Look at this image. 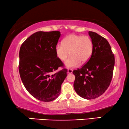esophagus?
I'll use <instances>...</instances> for the list:
<instances>
[{"mask_svg":"<svg viewBox=\"0 0 129 129\" xmlns=\"http://www.w3.org/2000/svg\"><path fill=\"white\" fill-rule=\"evenodd\" d=\"M73 72V70L72 69H68V73L69 74H71V73H72Z\"/></svg>","mask_w":129,"mask_h":129,"instance_id":"obj_1","label":"esophagus"}]
</instances>
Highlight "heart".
Instances as JSON below:
<instances>
[{
    "label": "heart",
    "mask_w": 129,
    "mask_h": 129,
    "mask_svg": "<svg viewBox=\"0 0 129 129\" xmlns=\"http://www.w3.org/2000/svg\"><path fill=\"white\" fill-rule=\"evenodd\" d=\"M93 51V43L88 36L71 34L65 37L62 43H58L55 47V52L57 58L61 61H65L67 68H75L80 62L85 64L90 59Z\"/></svg>",
    "instance_id": "b5f03b06"
}]
</instances>
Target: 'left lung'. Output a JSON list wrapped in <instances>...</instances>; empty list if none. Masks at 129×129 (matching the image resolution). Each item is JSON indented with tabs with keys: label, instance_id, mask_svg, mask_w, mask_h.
<instances>
[{
	"label": "left lung",
	"instance_id": "1",
	"mask_svg": "<svg viewBox=\"0 0 129 129\" xmlns=\"http://www.w3.org/2000/svg\"><path fill=\"white\" fill-rule=\"evenodd\" d=\"M89 35L93 43L90 59L81 68L75 70L74 89L80 97L94 99L105 93L110 84L114 67V55L105 38L94 32Z\"/></svg>",
	"mask_w": 129,
	"mask_h": 129
}]
</instances>
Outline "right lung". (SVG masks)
<instances>
[{
    "instance_id": "obj_1",
    "label": "right lung",
    "mask_w": 129,
    "mask_h": 129,
    "mask_svg": "<svg viewBox=\"0 0 129 129\" xmlns=\"http://www.w3.org/2000/svg\"><path fill=\"white\" fill-rule=\"evenodd\" d=\"M60 32L39 31L21 44L19 51V71L27 90L35 99L49 102L58 97L67 69L59 71L64 64L57 57L55 47Z\"/></svg>"
}]
</instances>
